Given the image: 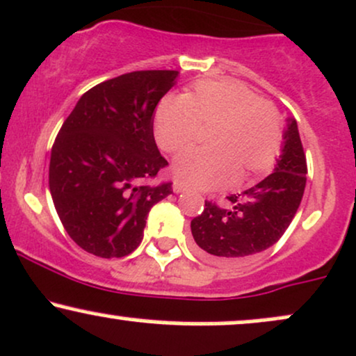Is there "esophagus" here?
Wrapping results in <instances>:
<instances>
[{
	"label": "esophagus",
	"mask_w": 356,
	"mask_h": 356,
	"mask_svg": "<svg viewBox=\"0 0 356 356\" xmlns=\"http://www.w3.org/2000/svg\"><path fill=\"white\" fill-rule=\"evenodd\" d=\"M172 191H174L175 194H182V193H187V187L184 184H181V182H174Z\"/></svg>",
	"instance_id": "obj_1"
}]
</instances>
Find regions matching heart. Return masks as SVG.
<instances>
[{"instance_id":"obj_1","label":"heart","mask_w":356,"mask_h":356,"mask_svg":"<svg viewBox=\"0 0 356 356\" xmlns=\"http://www.w3.org/2000/svg\"><path fill=\"white\" fill-rule=\"evenodd\" d=\"M213 124L208 148L186 152L174 163V175L186 184L214 189L248 181L267 170L282 140V121L270 101L232 79L199 81L184 96H169L155 111V140L179 154L193 145L199 127Z\"/></svg>"}]
</instances>
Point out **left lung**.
<instances>
[{"mask_svg": "<svg viewBox=\"0 0 356 356\" xmlns=\"http://www.w3.org/2000/svg\"><path fill=\"white\" fill-rule=\"evenodd\" d=\"M282 148L272 174L241 194L228 196L225 208L206 201L191 221L199 252L220 264L247 260L279 241L298 213L306 187V155L298 121L287 118Z\"/></svg>", "mask_w": 356, "mask_h": 356, "instance_id": "left-lung-1", "label": "left lung"}]
</instances>
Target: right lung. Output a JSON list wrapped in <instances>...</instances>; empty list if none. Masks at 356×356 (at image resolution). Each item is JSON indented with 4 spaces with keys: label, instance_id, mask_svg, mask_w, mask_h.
Masks as SVG:
<instances>
[{
    "label": "right lung",
    "instance_id": "right-lung-1",
    "mask_svg": "<svg viewBox=\"0 0 356 356\" xmlns=\"http://www.w3.org/2000/svg\"><path fill=\"white\" fill-rule=\"evenodd\" d=\"M177 70H135L81 96L50 154L49 187L69 236L103 259L130 255L148 211L172 194V182L143 186L167 160L154 138L159 101Z\"/></svg>",
    "mask_w": 356,
    "mask_h": 356
}]
</instances>
